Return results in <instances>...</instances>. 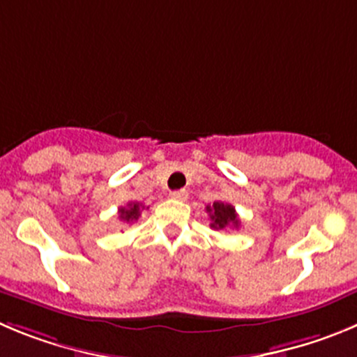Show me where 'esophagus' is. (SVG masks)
<instances>
[{"label": "esophagus", "instance_id": "esophagus-1", "mask_svg": "<svg viewBox=\"0 0 357 357\" xmlns=\"http://www.w3.org/2000/svg\"><path fill=\"white\" fill-rule=\"evenodd\" d=\"M171 197L176 199V201H186L188 199V192L186 190H174V192H171Z\"/></svg>", "mask_w": 357, "mask_h": 357}]
</instances>
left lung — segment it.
<instances>
[{
  "mask_svg": "<svg viewBox=\"0 0 357 357\" xmlns=\"http://www.w3.org/2000/svg\"><path fill=\"white\" fill-rule=\"evenodd\" d=\"M206 211L209 213V218H211L209 227L215 229V231H224L229 225L239 227L238 213H236L234 206L227 204V202H213V206H206Z\"/></svg>",
  "mask_w": 357,
  "mask_h": 357,
  "instance_id": "left-lung-1",
  "label": "left lung"
}]
</instances>
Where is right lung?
<instances>
[{
  "mask_svg": "<svg viewBox=\"0 0 357 357\" xmlns=\"http://www.w3.org/2000/svg\"><path fill=\"white\" fill-rule=\"evenodd\" d=\"M142 209H144V206L139 204V202H128L125 208H119V220H123L126 224H132V222L139 220Z\"/></svg>",
  "mask_w": 357,
  "mask_h": 357,
  "instance_id": "obj_1",
  "label": "right lung"
}]
</instances>
